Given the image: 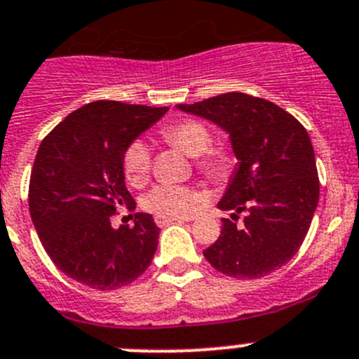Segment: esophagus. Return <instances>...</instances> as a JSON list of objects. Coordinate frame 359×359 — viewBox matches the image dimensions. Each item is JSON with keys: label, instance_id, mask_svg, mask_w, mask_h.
<instances>
[{"label": "esophagus", "instance_id": "34e87169", "mask_svg": "<svg viewBox=\"0 0 359 359\" xmlns=\"http://www.w3.org/2000/svg\"><path fill=\"white\" fill-rule=\"evenodd\" d=\"M156 224L159 226V228H163V226L170 224V222H180V221H189V219H182V217H166V215H158V217L154 219Z\"/></svg>", "mask_w": 359, "mask_h": 359}]
</instances>
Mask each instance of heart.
I'll use <instances>...</instances> for the list:
<instances>
[{"label": "heart", "mask_w": 359, "mask_h": 359, "mask_svg": "<svg viewBox=\"0 0 359 359\" xmlns=\"http://www.w3.org/2000/svg\"><path fill=\"white\" fill-rule=\"evenodd\" d=\"M163 137L166 142L179 147L191 158H196V168L208 179L228 180L235 170L236 158L229 149L214 147L212 133L201 121L179 119L163 128ZM152 166L151 149L144 140H135L128 145L123 156L124 177L131 186H140L149 179ZM200 191L189 186L177 184H159L152 187L142 200L145 210L166 217H189L200 207Z\"/></svg>", "instance_id": "heart-1"}]
</instances>
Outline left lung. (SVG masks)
<instances>
[{
    "label": "left lung",
    "mask_w": 359,
    "mask_h": 359,
    "mask_svg": "<svg viewBox=\"0 0 359 359\" xmlns=\"http://www.w3.org/2000/svg\"><path fill=\"white\" fill-rule=\"evenodd\" d=\"M184 112L212 121L229 133L238 166L217 207L247 211L244 226L222 219L219 238L203 256L228 277L259 279L287 263L307 236L319 201L314 147L307 130L276 103L226 93Z\"/></svg>",
    "instance_id": "obj_1"
}]
</instances>
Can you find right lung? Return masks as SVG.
<instances>
[{"label":"right lung","mask_w":359,"mask_h":359,"mask_svg":"<svg viewBox=\"0 0 359 359\" xmlns=\"http://www.w3.org/2000/svg\"><path fill=\"white\" fill-rule=\"evenodd\" d=\"M168 107L87 103L41 140L29 179V212L40 242L55 266L93 290H117L145 272L158 249L151 214L135 226L112 228L119 207L135 208L124 184L128 145Z\"/></svg>","instance_id":"add662e5"}]
</instances>
